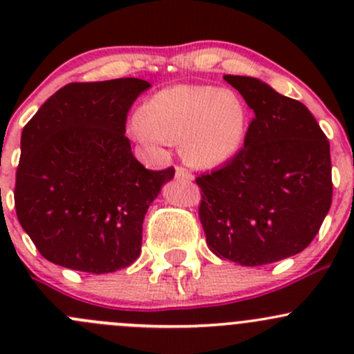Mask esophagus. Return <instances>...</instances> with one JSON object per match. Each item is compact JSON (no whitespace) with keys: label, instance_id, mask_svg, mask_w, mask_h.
I'll return each mask as SVG.
<instances>
[{"label":"esophagus","instance_id":"esophagus-1","mask_svg":"<svg viewBox=\"0 0 354 354\" xmlns=\"http://www.w3.org/2000/svg\"><path fill=\"white\" fill-rule=\"evenodd\" d=\"M176 178H181V180H192V173L188 169H185V167L181 166H176Z\"/></svg>","mask_w":354,"mask_h":354}]
</instances>
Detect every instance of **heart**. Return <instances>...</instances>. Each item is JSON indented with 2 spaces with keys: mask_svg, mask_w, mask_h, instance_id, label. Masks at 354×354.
Here are the masks:
<instances>
[{
  "mask_svg": "<svg viewBox=\"0 0 354 354\" xmlns=\"http://www.w3.org/2000/svg\"><path fill=\"white\" fill-rule=\"evenodd\" d=\"M250 123L248 106L236 92L210 85H174L157 92L130 131L152 151L183 140V154L202 167H216L238 156Z\"/></svg>",
  "mask_w": 354,
  "mask_h": 354,
  "instance_id": "obj_1",
  "label": "heart"
}]
</instances>
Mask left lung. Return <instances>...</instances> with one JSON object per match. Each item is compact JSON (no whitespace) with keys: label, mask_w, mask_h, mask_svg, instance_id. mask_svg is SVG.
Listing matches in <instances>:
<instances>
[{"label":"left lung","mask_w":354,"mask_h":354,"mask_svg":"<svg viewBox=\"0 0 354 354\" xmlns=\"http://www.w3.org/2000/svg\"><path fill=\"white\" fill-rule=\"evenodd\" d=\"M224 80L255 116L238 156L195 180L200 223L221 259L246 267L279 262L312 243L329 212V140L299 101L259 78Z\"/></svg>","instance_id":"obj_1"}]
</instances>
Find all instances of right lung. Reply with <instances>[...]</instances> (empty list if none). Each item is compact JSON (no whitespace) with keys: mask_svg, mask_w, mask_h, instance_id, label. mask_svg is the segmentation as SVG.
Returning <instances> with one entry per match:
<instances>
[{"mask_svg":"<svg viewBox=\"0 0 354 354\" xmlns=\"http://www.w3.org/2000/svg\"><path fill=\"white\" fill-rule=\"evenodd\" d=\"M140 78L68 84L24 127L15 209L42 257L80 272L131 266L142 224L174 167L145 169L124 137Z\"/></svg>","mask_w":354,"mask_h":354,"instance_id":"add662e5","label":"right lung"}]
</instances>
